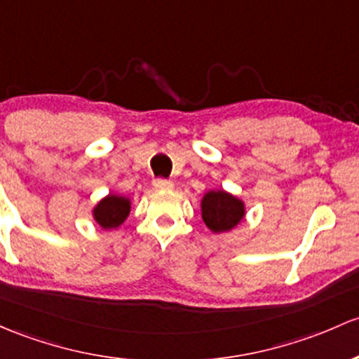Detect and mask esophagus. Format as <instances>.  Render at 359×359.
Returning <instances> with one entry per match:
<instances>
[{"label":"esophagus","instance_id":"obj_1","mask_svg":"<svg viewBox=\"0 0 359 359\" xmlns=\"http://www.w3.org/2000/svg\"><path fill=\"white\" fill-rule=\"evenodd\" d=\"M153 186H154V189L167 191V189H172L173 182H172V180H168V179H154Z\"/></svg>","mask_w":359,"mask_h":359}]
</instances>
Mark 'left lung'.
Segmentation results:
<instances>
[{
	"label": "left lung",
	"instance_id": "left-lung-1",
	"mask_svg": "<svg viewBox=\"0 0 359 359\" xmlns=\"http://www.w3.org/2000/svg\"><path fill=\"white\" fill-rule=\"evenodd\" d=\"M203 220L213 232H227L244 217V205L225 191H210L201 203Z\"/></svg>",
	"mask_w": 359,
	"mask_h": 359
}]
</instances>
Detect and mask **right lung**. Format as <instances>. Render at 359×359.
Here are the masks:
<instances>
[{
    "mask_svg": "<svg viewBox=\"0 0 359 359\" xmlns=\"http://www.w3.org/2000/svg\"><path fill=\"white\" fill-rule=\"evenodd\" d=\"M130 211V201L122 196L110 194L94 208V220L103 229H116L126 222Z\"/></svg>",
    "mask_w": 359,
    "mask_h": 359,
    "instance_id": "obj_1",
    "label": "right lung"
}]
</instances>
